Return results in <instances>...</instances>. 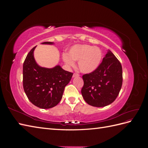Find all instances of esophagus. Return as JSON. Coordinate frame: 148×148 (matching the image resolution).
Returning <instances> with one entry per match:
<instances>
[{
	"mask_svg": "<svg viewBox=\"0 0 148 148\" xmlns=\"http://www.w3.org/2000/svg\"><path fill=\"white\" fill-rule=\"evenodd\" d=\"M79 75L78 73H74L73 75V78H75V77H79Z\"/></svg>",
	"mask_w": 148,
	"mask_h": 148,
	"instance_id": "obj_1",
	"label": "esophagus"
}]
</instances>
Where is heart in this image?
I'll use <instances>...</instances> for the list:
<instances>
[{
  "instance_id": "1",
  "label": "heart",
  "mask_w": 148,
  "mask_h": 148,
  "mask_svg": "<svg viewBox=\"0 0 148 148\" xmlns=\"http://www.w3.org/2000/svg\"><path fill=\"white\" fill-rule=\"evenodd\" d=\"M102 57L98 47L88 45H75L71 47L68 53L63 56L66 65L73 66L74 61H78V68L83 73H91L99 66Z\"/></svg>"
}]
</instances>
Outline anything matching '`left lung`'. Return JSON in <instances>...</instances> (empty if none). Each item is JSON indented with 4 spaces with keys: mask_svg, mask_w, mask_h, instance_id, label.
<instances>
[{
    "mask_svg": "<svg viewBox=\"0 0 148 148\" xmlns=\"http://www.w3.org/2000/svg\"><path fill=\"white\" fill-rule=\"evenodd\" d=\"M83 79L82 94L84 101L94 107H105L115 100L122 88V65L109 50L98 68L83 75Z\"/></svg>",
    "mask_w": 148,
    "mask_h": 148,
    "instance_id": "obj_1",
    "label": "left lung"
}]
</instances>
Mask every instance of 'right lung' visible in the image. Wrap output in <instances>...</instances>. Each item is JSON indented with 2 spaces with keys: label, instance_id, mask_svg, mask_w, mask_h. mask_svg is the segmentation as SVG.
I'll use <instances>...</instances> for the list:
<instances>
[{
  "label": "right lung",
  "instance_id": "1",
  "mask_svg": "<svg viewBox=\"0 0 148 148\" xmlns=\"http://www.w3.org/2000/svg\"><path fill=\"white\" fill-rule=\"evenodd\" d=\"M42 44H53L44 42ZM34 47L28 53L23 66L24 91L29 101L41 109H50L62 99L65 87L73 73L64 70L60 65L52 69L40 66L34 58Z\"/></svg>",
  "mask_w": 148,
  "mask_h": 148
}]
</instances>
